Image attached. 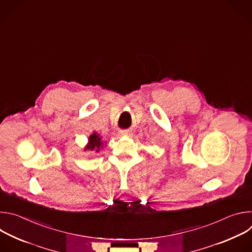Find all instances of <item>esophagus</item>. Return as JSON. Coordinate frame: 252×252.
I'll use <instances>...</instances> for the list:
<instances>
[{"instance_id": "esophagus-1", "label": "esophagus", "mask_w": 252, "mask_h": 252, "mask_svg": "<svg viewBox=\"0 0 252 252\" xmlns=\"http://www.w3.org/2000/svg\"><path fill=\"white\" fill-rule=\"evenodd\" d=\"M121 134H123V135H128V134H130V133H129V131H127V130H123V131H121Z\"/></svg>"}]
</instances>
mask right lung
<instances>
[{"instance_id":"1","label":"right lung","mask_w":252,"mask_h":252,"mask_svg":"<svg viewBox=\"0 0 252 252\" xmlns=\"http://www.w3.org/2000/svg\"><path fill=\"white\" fill-rule=\"evenodd\" d=\"M101 145H102L101 137L98 134H96V132H94L89 138V146L87 147V150H91V151L96 150L95 152H98V149L101 147Z\"/></svg>"}]
</instances>
